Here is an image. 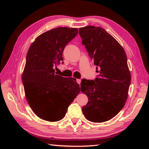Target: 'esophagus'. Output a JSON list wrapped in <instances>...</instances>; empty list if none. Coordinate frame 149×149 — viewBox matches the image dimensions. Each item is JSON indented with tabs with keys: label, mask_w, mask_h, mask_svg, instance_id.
I'll list each match as a JSON object with an SVG mask.
<instances>
[{
	"label": "esophagus",
	"mask_w": 149,
	"mask_h": 149,
	"mask_svg": "<svg viewBox=\"0 0 149 149\" xmlns=\"http://www.w3.org/2000/svg\"><path fill=\"white\" fill-rule=\"evenodd\" d=\"M76 81H77V83L79 84H80L81 83V79H77L76 80Z\"/></svg>",
	"instance_id": "esophagus-1"
}]
</instances>
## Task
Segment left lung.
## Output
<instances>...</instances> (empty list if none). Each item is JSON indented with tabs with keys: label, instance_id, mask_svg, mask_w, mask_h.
<instances>
[{
	"label": "left lung",
	"instance_id": "left-lung-1",
	"mask_svg": "<svg viewBox=\"0 0 149 149\" xmlns=\"http://www.w3.org/2000/svg\"><path fill=\"white\" fill-rule=\"evenodd\" d=\"M79 33L99 73L95 81L83 79L81 81V91L88 98L82 111L89 121H108L120 111L127 99L131 77L125 52L100 27H81Z\"/></svg>",
	"mask_w": 149,
	"mask_h": 149
}]
</instances>
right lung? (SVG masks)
Returning <instances> with one entry per match:
<instances>
[{"instance_id":"obj_1","label":"right lung","mask_w":149,"mask_h":149,"mask_svg":"<svg viewBox=\"0 0 149 149\" xmlns=\"http://www.w3.org/2000/svg\"><path fill=\"white\" fill-rule=\"evenodd\" d=\"M78 34L77 28L57 27L40 34L31 44L26 57L22 82L28 104L35 115L49 122L64 118L80 92L73 77L55 74L65 46Z\"/></svg>"}]
</instances>
